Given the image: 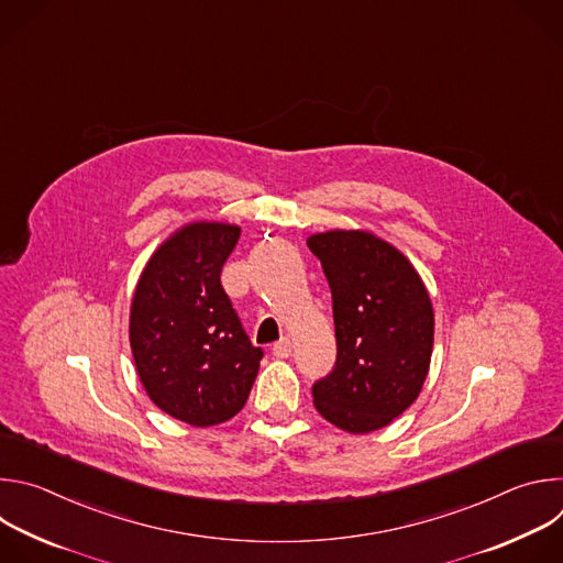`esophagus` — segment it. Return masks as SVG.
Listing matches in <instances>:
<instances>
[{
  "instance_id": "esophagus-1",
  "label": "esophagus",
  "mask_w": 563,
  "mask_h": 563,
  "mask_svg": "<svg viewBox=\"0 0 563 563\" xmlns=\"http://www.w3.org/2000/svg\"><path fill=\"white\" fill-rule=\"evenodd\" d=\"M291 350H294V345H291V339H280L274 347H272V352H274V356H278V358H289L291 356Z\"/></svg>"
}]
</instances>
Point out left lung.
<instances>
[{
    "label": "left lung",
    "instance_id": "left-lung-1",
    "mask_svg": "<svg viewBox=\"0 0 563 563\" xmlns=\"http://www.w3.org/2000/svg\"><path fill=\"white\" fill-rule=\"evenodd\" d=\"M332 289L336 363L311 385L313 406L352 434L404 415L428 376L434 311L410 261L367 231L307 240Z\"/></svg>",
    "mask_w": 563,
    "mask_h": 563
}]
</instances>
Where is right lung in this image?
<instances>
[{
	"instance_id": "1",
	"label": "right lung",
	"mask_w": 563,
	"mask_h": 563,
	"mask_svg": "<svg viewBox=\"0 0 563 563\" xmlns=\"http://www.w3.org/2000/svg\"><path fill=\"white\" fill-rule=\"evenodd\" d=\"M240 227L194 222L146 263L131 305L129 339L153 404L196 428L245 408L263 347H254L220 283Z\"/></svg>"
}]
</instances>
